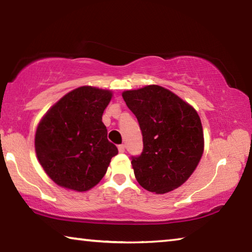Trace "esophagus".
I'll return each instance as SVG.
<instances>
[{"instance_id": "34e87169", "label": "esophagus", "mask_w": 252, "mask_h": 252, "mask_svg": "<svg viewBox=\"0 0 252 252\" xmlns=\"http://www.w3.org/2000/svg\"><path fill=\"white\" fill-rule=\"evenodd\" d=\"M118 149H119V152L120 153H123L126 151V147H125V144H120V146L118 147Z\"/></svg>"}]
</instances>
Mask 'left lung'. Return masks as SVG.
I'll use <instances>...</instances> for the list:
<instances>
[{
	"label": "left lung",
	"mask_w": 252,
	"mask_h": 252,
	"mask_svg": "<svg viewBox=\"0 0 252 252\" xmlns=\"http://www.w3.org/2000/svg\"><path fill=\"white\" fill-rule=\"evenodd\" d=\"M123 100L138 119L143 150L131 157L139 185L167 193L185 183L203 153V131L197 111L159 85L125 91Z\"/></svg>",
	"instance_id": "left-lung-1"
}]
</instances>
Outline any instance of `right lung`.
Segmentation results:
<instances>
[{"instance_id": "1", "label": "right lung", "mask_w": 252, "mask_h": 252, "mask_svg": "<svg viewBox=\"0 0 252 252\" xmlns=\"http://www.w3.org/2000/svg\"><path fill=\"white\" fill-rule=\"evenodd\" d=\"M111 97L109 90L80 87L60 99L42 118L35 133L36 157L60 187L80 192L90 190L118 155L102 122Z\"/></svg>"}]
</instances>
